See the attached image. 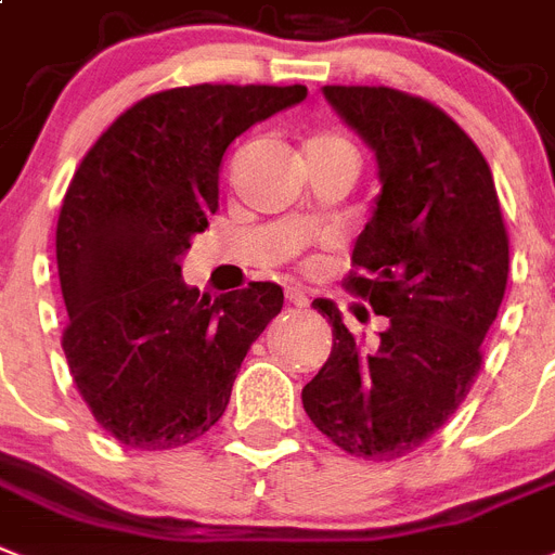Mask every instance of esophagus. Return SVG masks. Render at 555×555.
<instances>
[{
	"mask_svg": "<svg viewBox=\"0 0 555 555\" xmlns=\"http://www.w3.org/2000/svg\"><path fill=\"white\" fill-rule=\"evenodd\" d=\"M287 299H291L293 305H296V308H308V305H310L308 296H305V293H299V291H291V293H287Z\"/></svg>",
	"mask_w": 555,
	"mask_h": 555,
	"instance_id": "34e87169",
	"label": "esophagus"
}]
</instances>
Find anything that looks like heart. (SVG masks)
Wrapping results in <instances>:
<instances>
[{"label": "heart", "instance_id": "heart-1", "mask_svg": "<svg viewBox=\"0 0 555 555\" xmlns=\"http://www.w3.org/2000/svg\"><path fill=\"white\" fill-rule=\"evenodd\" d=\"M313 142H322V145H339V147H350L348 142H341V139H336V137H319V139H313Z\"/></svg>", "mask_w": 555, "mask_h": 555}]
</instances>
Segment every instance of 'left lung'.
Wrapping results in <instances>:
<instances>
[{
    "label": "left lung",
    "instance_id": "8db88e82",
    "mask_svg": "<svg viewBox=\"0 0 555 555\" xmlns=\"http://www.w3.org/2000/svg\"><path fill=\"white\" fill-rule=\"evenodd\" d=\"M322 93L376 156L382 191L348 287L387 327L362 345L333 301H313L331 319L333 348L301 404L350 456L390 462L425 444L470 393L511 250L488 162L448 114L393 88Z\"/></svg>",
    "mask_w": 555,
    "mask_h": 555
}]
</instances>
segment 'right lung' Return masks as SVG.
<instances>
[{
	"instance_id": "obj_1",
	"label": "right lung",
	"mask_w": 555,
	"mask_h": 555,
	"mask_svg": "<svg viewBox=\"0 0 555 555\" xmlns=\"http://www.w3.org/2000/svg\"><path fill=\"white\" fill-rule=\"evenodd\" d=\"M305 85H193L153 93L96 139L67 188L56 264L67 367L121 444L170 450L222 418L247 348L279 317L273 282L199 296L182 259L219 207V165Z\"/></svg>"
}]
</instances>
